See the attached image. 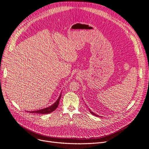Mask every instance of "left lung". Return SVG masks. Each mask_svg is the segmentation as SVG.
I'll return each instance as SVG.
<instances>
[{
    "mask_svg": "<svg viewBox=\"0 0 149 149\" xmlns=\"http://www.w3.org/2000/svg\"><path fill=\"white\" fill-rule=\"evenodd\" d=\"M89 111H90V112L91 113V114H92L93 115H95V116H98V117H99V116H98V115H97V114H95V113H94L93 112H92V111H91L90 109H89Z\"/></svg>",
    "mask_w": 149,
    "mask_h": 149,
    "instance_id": "obj_1",
    "label": "left lung"
}]
</instances>
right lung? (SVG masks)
Instances as JSON below:
<instances>
[{
	"label": "right lung",
	"mask_w": 149,
	"mask_h": 149,
	"mask_svg": "<svg viewBox=\"0 0 149 149\" xmlns=\"http://www.w3.org/2000/svg\"><path fill=\"white\" fill-rule=\"evenodd\" d=\"M61 97V95H60L59 98L57 99L56 102L49 107H47V108H44V109H40V110H37V111H29V112L31 113H39V114H48V113H50L53 111H54V110L57 108V107H58Z\"/></svg>",
	"instance_id": "add662e5"
}]
</instances>
